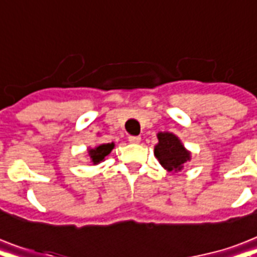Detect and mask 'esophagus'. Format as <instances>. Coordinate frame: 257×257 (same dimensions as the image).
I'll use <instances>...</instances> for the list:
<instances>
[{
	"label": "esophagus",
	"instance_id": "esophagus-1",
	"mask_svg": "<svg viewBox=\"0 0 257 257\" xmlns=\"http://www.w3.org/2000/svg\"><path fill=\"white\" fill-rule=\"evenodd\" d=\"M141 141L140 136H131L129 137V143H132V144H139Z\"/></svg>",
	"mask_w": 257,
	"mask_h": 257
}]
</instances>
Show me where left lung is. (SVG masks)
Here are the masks:
<instances>
[{
	"instance_id": "1",
	"label": "left lung",
	"mask_w": 257,
	"mask_h": 257,
	"mask_svg": "<svg viewBox=\"0 0 257 257\" xmlns=\"http://www.w3.org/2000/svg\"><path fill=\"white\" fill-rule=\"evenodd\" d=\"M157 143L155 145V156L161 167L169 173H177L191 161V152L188 151L179 137L171 132L157 133Z\"/></svg>"
}]
</instances>
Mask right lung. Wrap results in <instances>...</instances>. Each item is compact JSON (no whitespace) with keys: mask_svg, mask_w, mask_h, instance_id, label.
I'll return each mask as SVG.
<instances>
[{"mask_svg":"<svg viewBox=\"0 0 257 257\" xmlns=\"http://www.w3.org/2000/svg\"><path fill=\"white\" fill-rule=\"evenodd\" d=\"M114 148V143H108V144H100L93 148H88V159L93 165H97L105 160V157L109 156Z\"/></svg>","mask_w":257,"mask_h":257,"instance_id":"obj_1","label":"right lung"}]
</instances>
